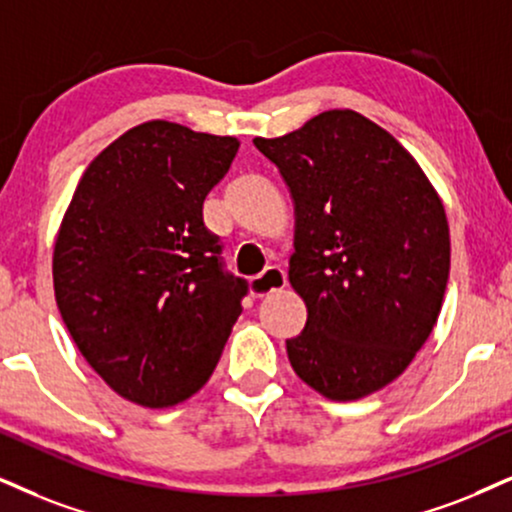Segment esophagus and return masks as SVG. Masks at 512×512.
<instances>
[{
    "mask_svg": "<svg viewBox=\"0 0 512 512\" xmlns=\"http://www.w3.org/2000/svg\"><path fill=\"white\" fill-rule=\"evenodd\" d=\"M285 285H287L285 270L268 268L266 273L254 277V280H249V294L254 296V299H263V296L285 289Z\"/></svg>",
    "mask_w": 512,
    "mask_h": 512,
    "instance_id": "34e87169",
    "label": "esophagus"
}]
</instances>
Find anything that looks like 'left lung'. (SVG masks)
<instances>
[{
    "label": "left lung",
    "instance_id": "8db88e82",
    "mask_svg": "<svg viewBox=\"0 0 512 512\" xmlns=\"http://www.w3.org/2000/svg\"><path fill=\"white\" fill-rule=\"evenodd\" d=\"M254 144L294 204L289 285L308 318L289 363L330 401L375 394L437 325L451 268L441 197L394 135L351 109Z\"/></svg>",
    "mask_w": 512,
    "mask_h": 512
}]
</instances>
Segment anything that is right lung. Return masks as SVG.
<instances>
[{"label":"right lung","instance_id":"obj_1","mask_svg":"<svg viewBox=\"0 0 512 512\" xmlns=\"http://www.w3.org/2000/svg\"><path fill=\"white\" fill-rule=\"evenodd\" d=\"M237 137L147 121L85 168L56 232L52 275L63 323L118 396L170 408L208 382L246 282L220 270L204 199Z\"/></svg>","mask_w":512,"mask_h":512}]
</instances>
